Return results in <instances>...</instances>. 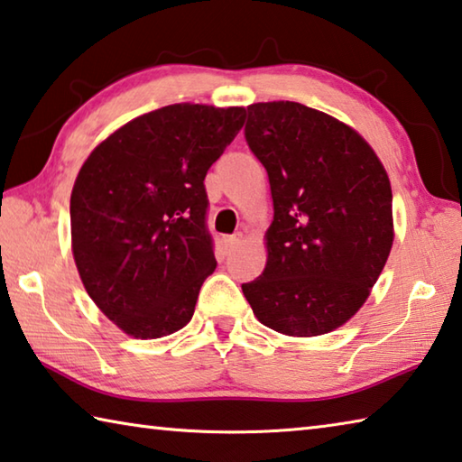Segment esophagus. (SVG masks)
I'll list each match as a JSON object with an SVG mask.
<instances>
[{
    "label": "esophagus",
    "mask_w": 462,
    "mask_h": 462,
    "mask_svg": "<svg viewBox=\"0 0 462 462\" xmlns=\"http://www.w3.org/2000/svg\"><path fill=\"white\" fill-rule=\"evenodd\" d=\"M240 240H242L240 234H238V236H226V238H224V253H226V254L232 253V250L240 245Z\"/></svg>",
    "instance_id": "34e87169"
}]
</instances>
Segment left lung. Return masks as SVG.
Segmentation results:
<instances>
[{
    "instance_id": "left-lung-1",
    "label": "left lung",
    "mask_w": 462,
    "mask_h": 462,
    "mask_svg": "<svg viewBox=\"0 0 462 462\" xmlns=\"http://www.w3.org/2000/svg\"><path fill=\"white\" fill-rule=\"evenodd\" d=\"M246 143L267 169V264L242 285L256 319L322 336L363 308L393 246L387 171L348 124L297 101L248 106Z\"/></svg>"
}]
</instances>
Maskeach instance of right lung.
Masks as SVG:
<instances>
[{
  "mask_svg": "<svg viewBox=\"0 0 462 462\" xmlns=\"http://www.w3.org/2000/svg\"><path fill=\"white\" fill-rule=\"evenodd\" d=\"M245 118L238 106H165L112 132L79 169L77 271L93 303L132 338H162L191 319L216 269L203 179Z\"/></svg>",
  "mask_w": 462,
  "mask_h": 462,
  "instance_id": "add662e5",
  "label": "right lung"
}]
</instances>
